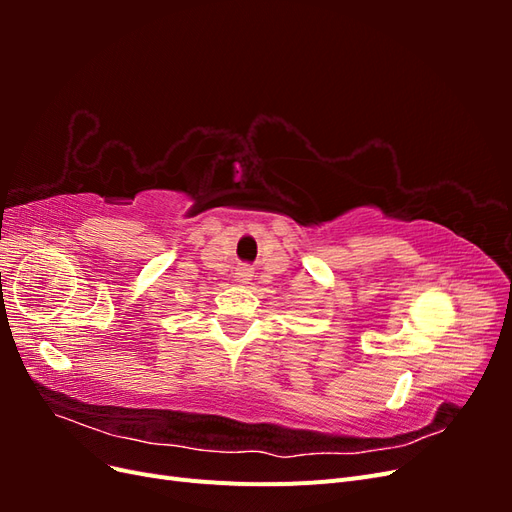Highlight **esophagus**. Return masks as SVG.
<instances>
[{
    "label": "esophagus",
    "instance_id": "esophagus-1",
    "mask_svg": "<svg viewBox=\"0 0 512 512\" xmlns=\"http://www.w3.org/2000/svg\"><path fill=\"white\" fill-rule=\"evenodd\" d=\"M237 280L241 282V284H247L252 280V269L250 267H239L237 269Z\"/></svg>",
    "mask_w": 512,
    "mask_h": 512
}]
</instances>
